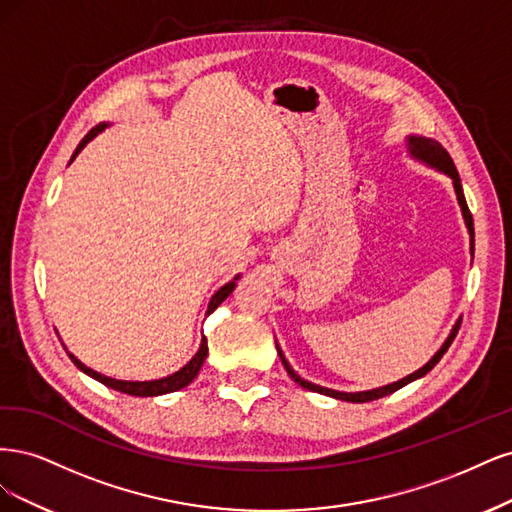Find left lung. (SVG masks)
Listing matches in <instances>:
<instances>
[{"label":"left lung","mask_w":512,"mask_h":512,"mask_svg":"<svg viewBox=\"0 0 512 512\" xmlns=\"http://www.w3.org/2000/svg\"><path fill=\"white\" fill-rule=\"evenodd\" d=\"M408 151H410V155H412V157H417L419 161L427 163V166H432V168H436V170L444 172L447 176H451V180H453V187H455V193H457V202H459V206H461V212H464V219H466V225H468V232H470V236H472V242H470V244H472V251H474V223H472V214H470V210H468L466 197H464V189H461L459 174H457V170H455V163H453L451 155L447 153V148H444L440 142H436V140H432V138L408 136ZM459 325H461V321H457V323H455L453 332L449 334V338H447V340H444V344L440 346V351H438L430 361H427V364H425L423 368H419L417 372L408 374L406 378H402V381H398V383H391V385L378 387V389H372V391H359V393L334 391V389L319 387V385H312V383L304 381V378H300L298 374H295V372L291 370V366L287 364V359H285L283 351H280L278 346H276V349H278L280 361H283V366H285L287 374H289V376L293 378V381L298 383L300 387H304V389H308V391H317V393L329 395V398H336V400H344V402L359 404V402H372V400H378V398H385V395H389V393H393V391H398V389H402L404 385H408V383H412V381H417V378L425 376L427 372H430V370L438 364L440 357H442L444 353H447V349H449L451 342L455 340V336H457V332H459Z\"/></svg>","instance_id":"obj_1"}]
</instances>
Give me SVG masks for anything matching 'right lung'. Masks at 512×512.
Returning <instances> with one entry per match:
<instances>
[{"label":"right lung","instance_id":"add662e5","mask_svg":"<svg viewBox=\"0 0 512 512\" xmlns=\"http://www.w3.org/2000/svg\"><path fill=\"white\" fill-rule=\"evenodd\" d=\"M106 127H108V123L95 125V127L89 131V134L80 140V144L76 146V151H74V155H72L70 161H74L76 155L82 151V148L87 146V142H91V140H93L97 134H100V131H104ZM236 280H238V276L232 280V283L223 285L217 293L212 295L210 304H208V310H206V315H210V312H212L214 308H217V306L227 298L229 293L234 291ZM68 355H70V359L74 361V366H76L78 370L89 374L91 378H95V381H100L102 385H106V387H110V389H114V391L127 393V395H140V398H153V395H163V393H172V391L183 389V387H187V385L193 381V378L197 376V372H200L206 355H208V342H206V336H204V338H202V344H200V351H197V353L193 355V359L189 361L187 366H183L178 372H174V374H170V376H166V378H157V381H117V378H110V376H104V374H100V372H95V370L87 368V366L82 364V361H78L70 351H68Z\"/></svg>","mask_w":512,"mask_h":512}]
</instances>
